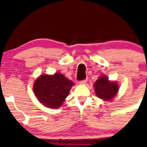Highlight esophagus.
Segmentation results:
<instances>
[{"label": "esophagus", "mask_w": 147, "mask_h": 147, "mask_svg": "<svg viewBox=\"0 0 147 147\" xmlns=\"http://www.w3.org/2000/svg\"><path fill=\"white\" fill-rule=\"evenodd\" d=\"M86 82H87V79L86 80H82V81H80V85H85Z\"/></svg>", "instance_id": "obj_1"}]
</instances>
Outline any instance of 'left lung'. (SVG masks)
Masks as SVG:
<instances>
[{
  "mask_svg": "<svg viewBox=\"0 0 147 147\" xmlns=\"http://www.w3.org/2000/svg\"><path fill=\"white\" fill-rule=\"evenodd\" d=\"M93 87L97 97L105 101H111L116 96L119 89L118 83L109 81L106 76L98 77Z\"/></svg>",
  "mask_w": 147,
  "mask_h": 147,
  "instance_id": "obj_1",
  "label": "left lung"
}]
</instances>
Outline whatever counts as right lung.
I'll list each match as a JSON object with an SVG mask.
<instances>
[{
	"label": "right lung",
	"instance_id": "add662e5",
	"mask_svg": "<svg viewBox=\"0 0 147 147\" xmlns=\"http://www.w3.org/2000/svg\"><path fill=\"white\" fill-rule=\"evenodd\" d=\"M74 82L60 73L42 74L34 83L35 96L45 107L57 109L61 107L68 96Z\"/></svg>",
	"mask_w": 147,
	"mask_h": 147
}]
</instances>
